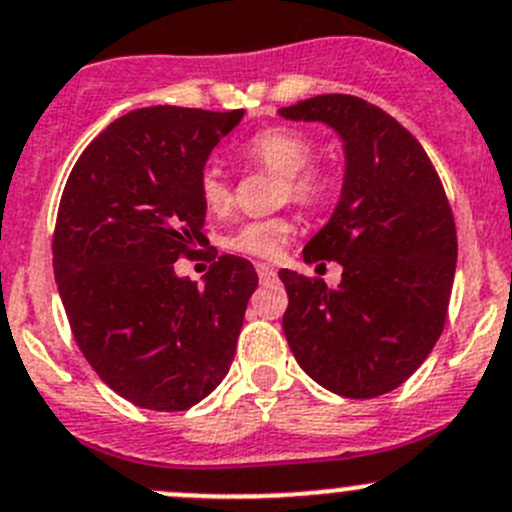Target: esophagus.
<instances>
[{"mask_svg":"<svg viewBox=\"0 0 512 512\" xmlns=\"http://www.w3.org/2000/svg\"><path fill=\"white\" fill-rule=\"evenodd\" d=\"M256 271L261 281H273L276 278V268H271L268 263H256Z\"/></svg>","mask_w":512,"mask_h":512,"instance_id":"34e87169","label":"esophagus"}]
</instances>
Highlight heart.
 <instances>
[{
	"instance_id": "heart-1",
	"label": "heart",
	"mask_w": 512,
	"mask_h": 512,
	"mask_svg": "<svg viewBox=\"0 0 512 512\" xmlns=\"http://www.w3.org/2000/svg\"><path fill=\"white\" fill-rule=\"evenodd\" d=\"M239 154L249 164L281 176L278 201H293L298 206H316L328 194V174L311 164L313 141L306 134L286 126H273L246 139ZM199 196L206 209L224 216L234 206V189L219 166H204L199 174ZM293 234V221L288 216L251 219L229 231L224 246L234 254L251 258H276L286 249Z\"/></svg>"
}]
</instances>
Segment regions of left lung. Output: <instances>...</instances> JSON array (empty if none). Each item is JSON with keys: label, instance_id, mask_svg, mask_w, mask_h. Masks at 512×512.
Here are the masks:
<instances>
[{"label": "left lung", "instance_id": "1", "mask_svg": "<svg viewBox=\"0 0 512 512\" xmlns=\"http://www.w3.org/2000/svg\"><path fill=\"white\" fill-rule=\"evenodd\" d=\"M341 134L346 176L306 263L343 266L341 283L281 268L283 333L298 366L343 398H376L416 373L448 316L458 258L453 211L416 136L376 104L321 94L283 106Z\"/></svg>", "mask_w": 512, "mask_h": 512}]
</instances>
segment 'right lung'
<instances>
[{
    "mask_svg": "<svg viewBox=\"0 0 512 512\" xmlns=\"http://www.w3.org/2000/svg\"><path fill=\"white\" fill-rule=\"evenodd\" d=\"M241 116L136 109L86 146L64 186L52 254L74 341L96 376L139 408L186 411L234 361L254 266L224 254L199 288L174 263L201 254L199 174Z\"/></svg>",
    "mask_w": 512,
    "mask_h": 512,
    "instance_id": "1",
    "label": "right lung"
}]
</instances>
